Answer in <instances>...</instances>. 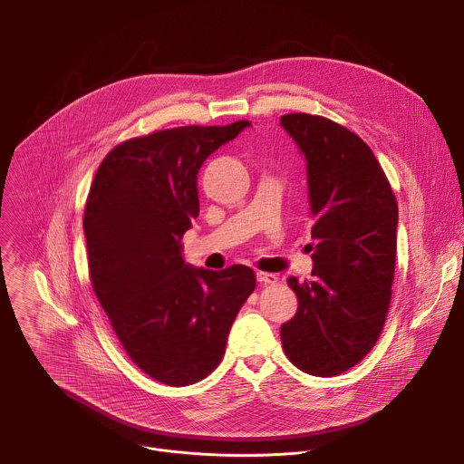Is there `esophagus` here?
Segmentation results:
<instances>
[{
  "instance_id": "1",
  "label": "esophagus",
  "mask_w": 464,
  "mask_h": 464,
  "mask_svg": "<svg viewBox=\"0 0 464 464\" xmlns=\"http://www.w3.org/2000/svg\"><path fill=\"white\" fill-rule=\"evenodd\" d=\"M277 276L276 274H266V272H256V281L258 285L266 286V285H276L277 283Z\"/></svg>"
}]
</instances>
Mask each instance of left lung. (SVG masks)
Listing matches in <instances>:
<instances>
[{"label":"left lung","instance_id":"left-lung-1","mask_svg":"<svg viewBox=\"0 0 464 464\" xmlns=\"http://www.w3.org/2000/svg\"><path fill=\"white\" fill-rule=\"evenodd\" d=\"M281 124L306 160L314 270L288 286L299 299L281 326L288 360L303 372L336 376L378 342L389 312L399 206L369 145L321 115L286 113Z\"/></svg>","mask_w":464,"mask_h":464}]
</instances>
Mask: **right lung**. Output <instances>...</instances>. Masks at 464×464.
<instances>
[{
  "label": "right lung",
  "mask_w": 464,
  "mask_h": 464,
  "mask_svg": "<svg viewBox=\"0 0 464 464\" xmlns=\"http://www.w3.org/2000/svg\"><path fill=\"white\" fill-rule=\"evenodd\" d=\"M249 124H190L122 141L90 187L84 235L93 292L130 360L172 387L218 367L256 285L242 264L213 272L181 256V238L200 213L198 170Z\"/></svg>",
  "instance_id": "1"
}]
</instances>
